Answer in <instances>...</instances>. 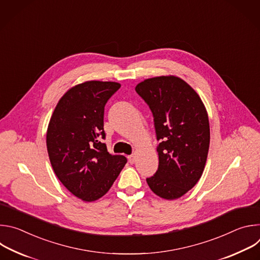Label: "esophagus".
I'll use <instances>...</instances> for the list:
<instances>
[{
	"mask_svg": "<svg viewBox=\"0 0 260 260\" xmlns=\"http://www.w3.org/2000/svg\"><path fill=\"white\" fill-rule=\"evenodd\" d=\"M127 159H128L129 164H134V162H135V160H136V156H135L134 154L128 155V156H127Z\"/></svg>",
	"mask_w": 260,
	"mask_h": 260,
	"instance_id": "1",
	"label": "esophagus"
}]
</instances>
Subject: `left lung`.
Returning a JSON list of instances; mask_svg holds the SVG:
<instances>
[{
	"label": "left lung",
	"mask_w": 260,
	"mask_h": 260,
	"mask_svg": "<svg viewBox=\"0 0 260 260\" xmlns=\"http://www.w3.org/2000/svg\"><path fill=\"white\" fill-rule=\"evenodd\" d=\"M154 120L158 169L147 178L150 189L165 200L184 196L203 175L210 145L206 108L193 88L176 76L146 79L136 86Z\"/></svg>",
	"instance_id": "1"
}]
</instances>
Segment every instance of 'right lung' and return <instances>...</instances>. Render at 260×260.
Wrapping results in <instances>:
<instances>
[{
	"instance_id": "obj_1",
	"label": "right lung",
	"mask_w": 260,
	"mask_h": 260,
	"mask_svg": "<svg viewBox=\"0 0 260 260\" xmlns=\"http://www.w3.org/2000/svg\"><path fill=\"white\" fill-rule=\"evenodd\" d=\"M116 82L87 81L69 89L50 118L46 144L52 169L63 186L84 202L105 196L126 164L102 142L105 105Z\"/></svg>"
}]
</instances>
